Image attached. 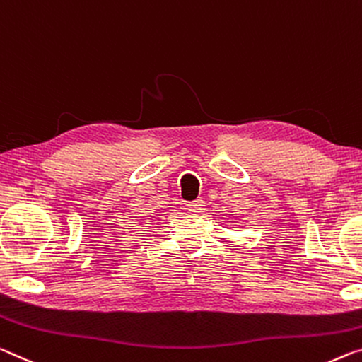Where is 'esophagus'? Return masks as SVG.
<instances>
[{
    "label": "esophagus",
    "mask_w": 362,
    "mask_h": 362,
    "mask_svg": "<svg viewBox=\"0 0 362 362\" xmlns=\"http://www.w3.org/2000/svg\"><path fill=\"white\" fill-rule=\"evenodd\" d=\"M204 202L203 199H197V202H192V203H188L187 204V209L190 211V212H193V214H202V212H204Z\"/></svg>",
    "instance_id": "34e87169"
}]
</instances>
